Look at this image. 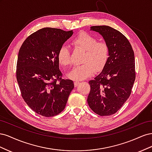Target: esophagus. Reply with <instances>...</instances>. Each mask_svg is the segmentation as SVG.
<instances>
[{"mask_svg": "<svg viewBox=\"0 0 152 152\" xmlns=\"http://www.w3.org/2000/svg\"><path fill=\"white\" fill-rule=\"evenodd\" d=\"M80 84V82L79 81H75L74 82V85H75V87H77L78 86V85H79Z\"/></svg>", "mask_w": 152, "mask_h": 152, "instance_id": "obj_1", "label": "esophagus"}]
</instances>
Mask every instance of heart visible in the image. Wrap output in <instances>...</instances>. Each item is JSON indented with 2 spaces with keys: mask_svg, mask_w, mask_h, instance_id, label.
Segmentation results:
<instances>
[{
  "mask_svg": "<svg viewBox=\"0 0 152 152\" xmlns=\"http://www.w3.org/2000/svg\"><path fill=\"white\" fill-rule=\"evenodd\" d=\"M72 45L76 49L85 51L80 66H75L68 73V77L75 80H82L91 77L96 71L103 70L109 58V47L103 41L89 34L82 32L72 40ZM59 63L63 66H70L72 63L71 54L65 45L59 49L57 54Z\"/></svg>",
  "mask_w": 152,
  "mask_h": 152,
  "instance_id": "b5f03b06",
  "label": "heart"
}]
</instances>
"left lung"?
Returning <instances> with one entry per match:
<instances>
[{"label": "left lung", "instance_id": "8db88e82", "mask_svg": "<svg viewBox=\"0 0 152 152\" xmlns=\"http://www.w3.org/2000/svg\"><path fill=\"white\" fill-rule=\"evenodd\" d=\"M109 47V58L102 72L89 82L87 103L100 116L115 113L129 97L136 78L134 54L130 42L109 26H93Z\"/></svg>", "mask_w": 152, "mask_h": 152}]
</instances>
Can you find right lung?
<instances>
[{"label":"right lung","mask_w":152,"mask_h":152,"mask_svg":"<svg viewBox=\"0 0 152 152\" xmlns=\"http://www.w3.org/2000/svg\"><path fill=\"white\" fill-rule=\"evenodd\" d=\"M73 30L44 28L26 39L20 49L16 79L28 107L40 115H57L65 109L74 87L72 80L61 79L57 54Z\"/></svg>","instance_id":"right-lung-1"}]
</instances>
